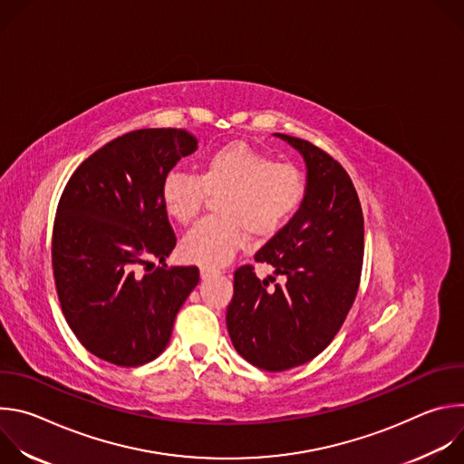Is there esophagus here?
Instances as JSON below:
<instances>
[{
	"label": "esophagus",
	"mask_w": 464,
	"mask_h": 464,
	"mask_svg": "<svg viewBox=\"0 0 464 464\" xmlns=\"http://www.w3.org/2000/svg\"><path fill=\"white\" fill-rule=\"evenodd\" d=\"M220 274V270H217V268H208V266H202L200 268V276H202V279L206 281V279H211V277H215V276H218Z\"/></svg>",
	"instance_id": "esophagus-1"
}]
</instances>
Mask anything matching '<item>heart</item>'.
I'll return each mask as SVG.
<instances>
[{"label":"heart","instance_id":"obj_1","mask_svg":"<svg viewBox=\"0 0 464 464\" xmlns=\"http://www.w3.org/2000/svg\"><path fill=\"white\" fill-rule=\"evenodd\" d=\"M218 218L198 222L181 240V256L208 268L229 262L247 240L277 235L306 194V179L292 163H279L246 143H229L211 152L200 174L174 170L161 185L167 215L181 226L202 211L209 194H220Z\"/></svg>","mask_w":464,"mask_h":464}]
</instances>
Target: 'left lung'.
I'll return each instance as SVG.
<instances>
[{"mask_svg": "<svg viewBox=\"0 0 464 464\" xmlns=\"http://www.w3.org/2000/svg\"><path fill=\"white\" fill-rule=\"evenodd\" d=\"M306 163V194L294 218L255 253L285 285L268 288L251 264L235 272L226 323L237 353L281 372L314 360L334 340L360 286L363 213L347 170L310 141L277 134Z\"/></svg>", "mask_w": 464, "mask_h": 464, "instance_id": "8db88e82", "label": "left lung"}]
</instances>
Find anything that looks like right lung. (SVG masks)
<instances>
[{
    "label": "right lung",
    "mask_w": 464,
    "mask_h": 464,
    "mask_svg": "<svg viewBox=\"0 0 464 464\" xmlns=\"http://www.w3.org/2000/svg\"><path fill=\"white\" fill-rule=\"evenodd\" d=\"M196 145L181 128L128 131L84 160L63 187L51 244L58 301L77 340L108 363L158 358L200 281L196 266L140 274L176 246L161 185Z\"/></svg>",
    "instance_id": "right-lung-1"
}]
</instances>
